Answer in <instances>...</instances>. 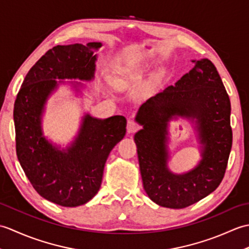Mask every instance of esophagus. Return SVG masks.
<instances>
[{
    "label": "esophagus",
    "mask_w": 249,
    "mask_h": 249,
    "mask_svg": "<svg viewBox=\"0 0 249 249\" xmlns=\"http://www.w3.org/2000/svg\"><path fill=\"white\" fill-rule=\"evenodd\" d=\"M140 129V125L137 123L134 120H129L127 122V133L128 134H134L137 130Z\"/></svg>",
    "instance_id": "1"
}]
</instances>
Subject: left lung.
Segmentation results:
<instances>
[{"mask_svg": "<svg viewBox=\"0 0 249 249\" xmlns=\"http://www.w3.org/2000/svg\"><path fill=\"white\" fill-rule=\"evenodd\" d=\"M230 99L215 65L208 59L195 66L139 109L143 125L135 135L143 188L152 201L170 209L192 205L219 186L232 146ZM196 117L204 145L197 168L182 176L167 170L164 139L171 115Z\"/></svg>", "mask_w": 249, "mask_h": 249, "instance_id": "obj_1", "label": "left lung"}]
</instances>
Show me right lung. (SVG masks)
Listing matches in <instances>:
<instances>
[{
	"mask_svg": "<svg viewBox=\"0 0 249 249\" xmlns=\"http://www.w3.org/2000/svg\"><path fill=\"white\" fill-rule=\"evenodd\" d=\"M57 45L48 50L26 73L14 106L16 153L26 178L41 197L67 208L91 200L100 188L109 153L126 133V119L114 115L97 120L86 115L78 138L67 152L52 146L43 137L40 115L46 98L56 87L55 79L91 80L94 49Z\"/></svg>",
	"mask_w": 249,
	"mask_h": 249,
	"instance_id": "right-lung-1",
	"label": "right lung"
}]
</instances>
